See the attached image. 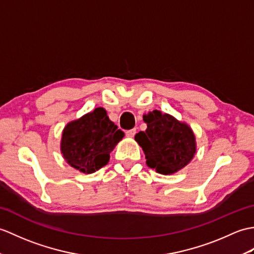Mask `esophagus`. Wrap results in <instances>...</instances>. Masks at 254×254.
Returning <instances> with one entry per match:
<instances>
[{
    "label": "esophagus",
    "instance_id": "esophagus-1",
    "mask_svg": "<svg viewBox=\"0 0 254 254\" xmlns=\"http://www.w3.org/2000/svg\"><path fill=\"white\" fill-rule=\"evenodd\" d=\"M135 134H136V128L128 129V131H127V132H126V135H127V137H133Z\"/></svg>",
    "mask_w": 254,
    "mask_h": 254
}]
</instances>
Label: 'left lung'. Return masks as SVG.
<instances>
[{"mask_svg":"<svg viewBox=\"0 0 254 254\" xmlns=\"http://www.w3.org/2000/svg\"><path fill=\"white\" fill-rule=\"evenodd\" d=\"M145 132L135 135L143 148L147 166L158 173L170 175L187 166L196 154V138L186 123L154 110L144 115Z\"/></svg>","mask_w":254,"mask_h":254,"instance_id":"1","label":"left lung"}]
</instances>
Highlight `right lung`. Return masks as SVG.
<instances>
[{"label":"right lung","instance_id":"obj_1","mask_svg":"<svg viewBox=\"0 0 254 254\" xmlns=\"http://www.w3.org/2000/svg\"><path fill=\"white\" fill-rule=\"evenodd\" d=\"M123 136L106 110L98 107L64 127L61 150L68 164L90 174L108 163L110 152Z\"/></svg>","mask_w":254,"mask_h":254}]
</instances>
